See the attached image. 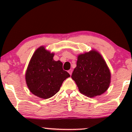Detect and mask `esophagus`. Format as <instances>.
<instances>
[{
	"label": "esophagus",
	"mask_w": 132,
	"mask_h": 132,
	"mask_svg": "<svg viewBox=\"0 0 132 132\" xmlns=\"http://www.w3.org/2000/svg\"><path fill=\"white\" fill-rule=\"evenodd\" d=\"M68 72H69V75H72V69H69V71H68Z\"/></svg>",
	"instance_id": "34e87169"
}]
</instances>
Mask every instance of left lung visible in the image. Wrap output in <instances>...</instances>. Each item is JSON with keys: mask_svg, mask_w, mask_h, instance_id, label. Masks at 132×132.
I'll list each match as a JSON object with an SVG mask.
<instances>
[{"mask_svg": "<svg viewBox=\"0 0 132 132\" xmlns=\"http://www.w3.org/2000/svg\"><path fill=\"white\" fill-rule=\"evenodd\" d=\"M71 78L81 94L94 97L102 94L108 89L111 74L102 55L92 50L79 54L76 67Z\"/></svg>", "mask_w": 132, "mask_h": 132, "instance_id": "8db88e82", "label": "left lung"}]
</instances>
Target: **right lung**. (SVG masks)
<instances>
[{
	"mask_svg": "<svg viewBox=\"0 0 132 132\" xmlns=\"http://www.w3.org/2000/svg\"><path fill=\"white\" fill-rule=\"evenodd\" d=\"M54 54L42 46L35 51L25 73L30 91L42 99H49L60 90L63 81L70 76L63 63L54 61Z\"/></svg>",
	"mask_w": 132,
	"mask_h": 132,
	"instance_id": "right-lung-1",
	"label": "right lung"
}]
</instances>
